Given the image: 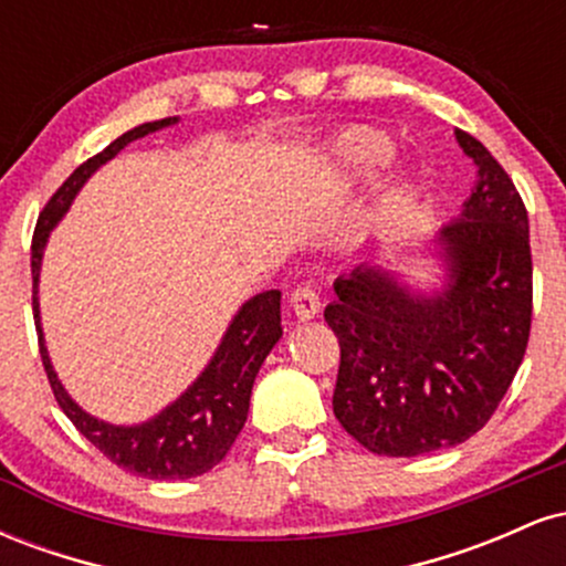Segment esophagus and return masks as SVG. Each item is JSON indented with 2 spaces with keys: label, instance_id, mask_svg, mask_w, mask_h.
I'll use <instances>...</instances> for the list:
<instances>
[{
  "label": "esophagus",
  "instance_id": "esophagus-1",
  "mask_svg": "<svg viewBox=\"0 0 566 566\" xmlns=\"http://www.w3.org/2000/svg\"><path fill=\"white\" fill-rule=\"evenodd\" d=\"M290 303H292V311L297 314V319H303V322L314 319V316L322 311L319 292H316V287L311 282L297 284V287L290 292Z\"/></svg>",
  "mask_w": 566,
  "mask_h": 566
}]
</instances>
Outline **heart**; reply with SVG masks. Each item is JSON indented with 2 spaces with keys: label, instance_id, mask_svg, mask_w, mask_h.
<instances>
[{
  "label": "heart",
  "instance_id": "1",
  "mask_svg": "<svg viewBox=\"0 0 566 566\" xmlns=\"http://www.w3.org/2000/svg\"><path fill=\"white\" fill-rule=\"evenodd\" d=\"M333 154L350 170H373V167L386 165L391 159L394 146L391 140L382 138L380 133L373 129H350V133L340 135L333 146Z\"/></svg>",
  "mask_w": 566,
  "mask_h": 566
}]
</instances>
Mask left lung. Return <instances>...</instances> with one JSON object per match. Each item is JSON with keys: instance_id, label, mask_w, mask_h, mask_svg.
Segmentation results:
<instances>
[{"instance_id": "obj_1", "label": "left lung", "mask_w": 566, "mask_h": 566, "mask_svg": "<svg viewBox=\"0 0 566 566\" xmlns=\"http://www.w3.org/2000/svg\"><path fill=\"white\" fill-rule=\"evenodd\" d=\"M454 135L479 167V184L463 218L441 229L447 290L412 297L380 269H356L337 279V301L324 308L340 343L337 423L388 458L454 447L482 431L527 354V207L482 143L463 129Z\"/></svg>"}]
</instances>
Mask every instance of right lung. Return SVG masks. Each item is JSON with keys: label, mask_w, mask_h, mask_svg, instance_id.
Instances as JSON below:
<instances>
[{"label": "right lung", "mask_w": 566, "mask_h": 566, "mask_svg": "<svg viewBox=\"0 0 566 566\" xmlns=\"http://www.w3.org/2000/svg\"><path fill=\"white\" fill-rule=\"evenodd\" d=\"M170 122L175 119L146 122V125L129 129L122 138H116L112 146H106L101 154H95V157H90L84 165L76 167L63 180V186L48 199L44 210L39 212L34 239H31V279H34L31 303H34L39 354H42V365L44 373H48L50 388L55 394V401L66 412L71 423L76 426V431L97 452L106 454L119 469L138 473L143 479H159V482L161 479L201 476V473L216 469L220 460L226 458V452L231 450L239 431L244 428L258 369H261L269 350L282 337V292H261V295H255L242 305V311L233 316L218 354L212 356L210 367L201 373V378L172 407H167L165 412L148 420V423L122 428L90 418L63 391L61 380L55 378L53 365H50L48 348H44L42 327H39L36 282L48 233L63 218V212L69 210L71 199L76 197L84 180L103 161L116 157L127 143L138 140L143 135L154 133V129L167 127Z\"/></svg>", "instance_id": "add662e5"}]
</instances>
